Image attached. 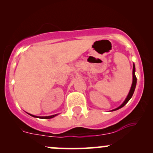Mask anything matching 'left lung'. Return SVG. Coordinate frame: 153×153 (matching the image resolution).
I'll return each instance as SVG.
<instances>
[{
    "label": "left lung",
    "mask_w": 153,
    "mask_h": 153,
    "mask_svg": "<svg viewBox=\"0 0 153 153\" xmlns=\"http://www.w3.org/2000/svg\"><path fill=\"white\" fill-rule=\"evenodd\" d=\"M132 83H131V88H130V91H129V94H128L127 98H126V99L124 100V101L123 102L122 104L120 105L119 107H117V108H114V109L111 110V111H116V110H118L119 108H122L123 106H124L125 104H127L128 101L130 100V99L131 97H132V95L134 94V90H135V88H136V85H137V78H136V75H135V65H134V63H133V70H132Z\"/></svg>",
    "instance_id": "8db88e82"
}]
</instances>
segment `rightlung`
<instances>
[{
    "label": "right lung",
    "mask_w": 153,
    "mask_h": 153,
    "mask_svg": "<svg viewBox=\"0 0 153 153\" xmlns=\"http://www.w3.org/2000/svg\"><path fill=\"white\" fill-rule=\"evenodd\" d=\"M28 114H29V113H28ZM29 114L30 115V116H31V117H35V118L46 119H52V118H53V117H56V116H57V115H58V114H54V115H51V116H47V117H38V116H35V115L31 114Z\"/></svg>",
    "instance_id": "right-lung-1"
}]
</instances>
